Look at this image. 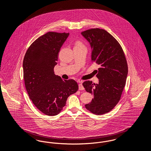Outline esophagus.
<instances>
[{
  "label": "esophagus",
  "instance_id": "obj_1",
  "mask_svg": "<svg viewBox=\"0 0 151 151\" xmlns=\"http://www.w3.org/2000/svg\"><path fill=\"white\" fill-rule=\"evenodd\" d=\"M79 89L80 91H83L84 89V86H83V85L81 83H80L79 84Z\"/></svg>",
  "mask_w": 151,
  "mask_h": 151
}]
</instances>
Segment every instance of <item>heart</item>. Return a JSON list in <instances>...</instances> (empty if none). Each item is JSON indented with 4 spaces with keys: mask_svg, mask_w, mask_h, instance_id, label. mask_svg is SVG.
<instances>
[{
    "mask_svg": "<svg viewBox=\"0 0 151 151\" xmlns=\"http://www.w3.org/2000/svg\"><path fill=\"white\" fill-rule=\"evenodd\" d=\"M84 46L83 44L80 41H76L75 43V46Z\"/></svg>",
    "mask_w": 151,
    "mask_h": 151,
    "instance_id": "obj_1",
    "label": "heart"
}]
</instances>
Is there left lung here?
Here are the masks:
<instances>
[{
    "mask_svg": "<svg viewBox=\"0 0 151 151\" xmlns=\"http://www.w3.org/2000/svg\"><path fill=\"white\" fill-rule=\"evenodd\" d=\"M92 47V62L100 65L98 84L86 81L83 86L93 99L85 105L96 115L110 111L120 100L126 85L128 66L121 45L104 29L92 28L81 32Z\"/></svg>",
    "mask_w": 151,
    "mask_h": 151,
    "instance_id": "left-lung-1",
    "label": "left lung"
}]
</instances>
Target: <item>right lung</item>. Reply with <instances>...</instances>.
<instances>
[{"label": "right lung", "instance_id": "add662e5", "mask_svg": "<svg viewBox=\"0 0 151 151\" xmlns=\"http://www.w3.org/2000/svg\"><path fill=\"white\" fill-rule=\"evenodd\" d=\"M68 36L69 33H46L30 45L23 60L24 79L29 98L48 116L58 114L67 98L79 88L74 80H62L54 72L59 52Z\"/></svg>", "mask_w": 151, "mask_h": 151}]
</instances>
